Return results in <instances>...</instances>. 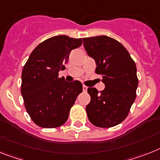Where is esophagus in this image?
<instances>
[{
  "label": "esophagus",
  "mask_w": 160,
  "mask_h": 160,
  "mask_svg": "<svg viewBox=\"0 0 160 160\" xmlns=\"http://www.w3.org/2000/svg\"><path fill=\"white\" fill-rule=\"evenodd\" d=\"M82 90H83V92H87L88 91V87L85 85H83L82 86Z\"/></svg>",
  "instance_id": "1"
}]
</instances>
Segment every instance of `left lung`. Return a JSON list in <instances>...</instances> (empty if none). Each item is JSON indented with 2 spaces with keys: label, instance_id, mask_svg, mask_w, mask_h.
Instances as JSON below:
<instances>
[{
  "label": "left lung",
  "instance_id": "obj_1",
  "mask_svg": "<svg viewBox=\"0 0 160 160\" xmlns=\"http://www.w3.org/2000/svg\"><path fill=\"white\" fill-rule=\"evenodd\" d=\"M83 46L95 59L96 72L102 75L105 89L88 88V119L99 128H112L127 118L137 96V67L127 49L107 36L83 38Z\"/></svg>",
  "mask_w": 160,
  "mask_h": 160
}]
</instances>
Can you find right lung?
Here are the masks:
<instances>
[{"label": "right lung", "instance_id": "obj_1", "mask_svg": "<svg viewBox=\"0 0 160 160\" xmlns=\"http://www.w3.org/2000/svg\"><path fill=\"white\" fill-rule=\"evenodd\" d=\"M82 38L65 35L48 38L30 55L22 72L21 94L25 109L36 124L55 128L67 121L71 107L82 92L81 82L59 78L72 50L81 47Z\"/></svg>", "mask_w": 160, "mask_h": 160}]
</instances>
